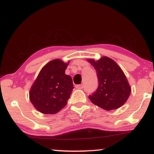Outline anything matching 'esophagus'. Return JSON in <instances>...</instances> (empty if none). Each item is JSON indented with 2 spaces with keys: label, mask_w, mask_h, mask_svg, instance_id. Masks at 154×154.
I'll list each match as a JSON object with an SVG mask.
<instances>
[{
  "label": "esophagus",
  "mask_w": 154,
  "mask_h": 154,
  "mask_svg": "<svg viewBox=\"0 0 154 154\" xmlns=\"http://www.w3.org/2000/svg\"><path fill=\"white\" fill-rule=\"evenodd\" d=\"M76 88L77 89H82L83 88V85L81 84V85H77L75 86Z\"/></svg>",
  "instance_id": "34e87169"
}]
</instances>
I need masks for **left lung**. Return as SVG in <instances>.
<instances>
[{"mask_svg": "<svg viewBox=\"0 0 154 154\" xmlns=\"http://www.w3.org/2000/svg\"><path fill=\"white\" fill-rule=\"evenodd\" d=\"M95 68L98 79V87L91 101L106 111L119 109L128 99L131 88L122 69L114 60L103 56L98 61L88 59Z\"/></svg>", "mask_w": 154, "mask_h": 154, "instance_id": "1", "label": "left lung"}]
</instances>
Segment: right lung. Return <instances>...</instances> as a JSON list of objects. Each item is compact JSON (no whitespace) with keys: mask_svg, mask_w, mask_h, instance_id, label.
Instances as JSON below:
<instances>
[{"mask_svg":"<svg viewBox=\"0 0 154 154\" xmlns=\"http://www.w3.org/2000/svg\"><path fill=\"white\" fill-rule=\"evenodd\" d=\"M68 63L54 59L44 66L29 91V100L34 107L45 114H56L66 105L73 83L65 74Z\"/></svg>","mask_w":154,"mask_h":154,"instance_id":"right-lung-1","label":"right lung"}]
</instances>
